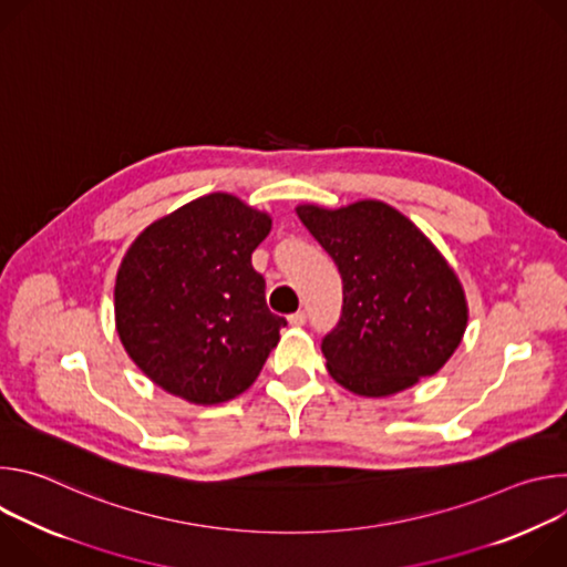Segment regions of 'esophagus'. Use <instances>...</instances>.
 Segmentation results:
<instances>
[{"mask_svg": "<svg viewBox=\"0 0 567 567\" xmlns=\"http://www.w3.org/2000/svg\"><path fill=\"white\" fill-rule=\"evenodd\" d=\"M305 322H307V313L305 311H296V313L289 316V326H293V328H300V326H305Z\"/></svg>", "mask_w": 567, "mask_h": 567, "instance_id": "34e87169", "label": "esophagus"}]
</instances>
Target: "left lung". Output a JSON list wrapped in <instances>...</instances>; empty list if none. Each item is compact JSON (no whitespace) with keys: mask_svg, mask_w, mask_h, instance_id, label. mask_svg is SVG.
<instances>
[{"mask_svg":"<svg viewBox=\"0 0 567 567\" xmlns=\"http://www.w3.org/2000/svg\"><path fill=\"white\" fill-rule=\"evenodd\" d=\"M343 278V313L322 339L330 377L361 396H390L453 357L468 322L462 282L433 241L396 208L361 199L296 206Z\"/></svg>","mask_w":567,"mask_h":567,"instance_id":"8db88e82","label":"left lung"}]
</instances>
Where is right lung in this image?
Returning a JSON list of instances; mask_svg holds the SVG:
<instances>
[{
    "instance_id": "obj_1",
    "label": "right lung",
    "mask_w": 567,
    "mask_h": 567,
    "mask_svg": "<svg viewBox=\"0 0 567 567\" xmlns=\"http://www.w3.org/2000/svg\"><path fill=\"white\" fill-rule=\"evenodd\" d=\"M269 230V213L210 193L138 233L116 274L114 320L152 383L210 406L258 379L287 326L251 267Z\"/></svg>"
}]
</instances>
